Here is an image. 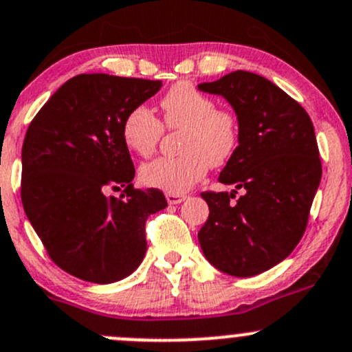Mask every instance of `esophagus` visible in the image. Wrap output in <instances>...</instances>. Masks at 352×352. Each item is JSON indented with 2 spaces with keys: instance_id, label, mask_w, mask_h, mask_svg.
<instances>
[{
  "instance_id": "1",
  "label": "esophagus",
  "mask_w": 352,
  "mask_h": 352,
  "mask_svg": "<svg viewBox=\"0 0 352 352\" xmlns=\"http://www.w3.org/2000/svg\"><path fill=\"white\" fill-rule=\"evenodd\" d=\"M186 199H187L186 195H182V194H166V202L172 206L180 204V202H184Z\"/></svg>"
}]
</instances>
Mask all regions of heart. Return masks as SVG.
Masks as SVG:
<instances>
[{
    "mask_svg": "<svg viewBox=\"0 0 352 352\" xmlns=\"http://www.w3.org/2000/svg\"><path fill=\"white\" fill-rule=\"evenodd\" d=\"M164 123L170 129H184L180 157H160L140 168V179L148 187L180 194L206 175L209 166L224 165L239 145V121L232 111L217 109L216 101L188 82H179L160 101ZM126 146L142 157L157 150L164 124L145 106L131 109L121 126Z\"/></svg>",
    "mask_w": 352,
    "mask_h": 352,
    "instance_id": "heart-1",
    "label": "heart"
}]
</instances>
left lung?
I'll list each match as a JSON object with an SVG mask.
<instances>
[{
	"instance_id": "obj_1",
	"label": "left lung",
	"mask_w": 352,
	"mask_h": 352,
	"mask_svg": "<svg viewBox=\"0 0 352 352\" xmlns=\"http://www.w3.org/2000/svg\"><path fill=\"white\" fill-rule=\"evenodd\" d=\"M199 91L223 96L239 121V145L219 175L232 192H202L209 217L199 231L210 265L254 276L283 261L305 232L322 165L307 111L272 80L236 70ZM238 190L243 195L230 201Z\"/></svg>"
}]
</instances>
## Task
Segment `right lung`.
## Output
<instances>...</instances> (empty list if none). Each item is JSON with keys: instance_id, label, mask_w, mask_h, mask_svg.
Listing matches in <instances>:
<instances>
[{"instance_id": "right-lung-1", "label": "right lung", "mask_w": 352, "mask_h": 352, "mask_svg": "<svg viewBox=\"0 0 352 352\" xmlns=\"http://www.w3.org/2000/svg\"><path fill=\"white\" fill-rule=\"evenodd\" d=\"M162 80L80 74L57 89L30 123L21 148V202L55 265L80 280L113 283L146 253L145 223L164 192L133 187L121 126ZM125 187L121 198L109 188Z\"/></svg>"}]
</instances>
